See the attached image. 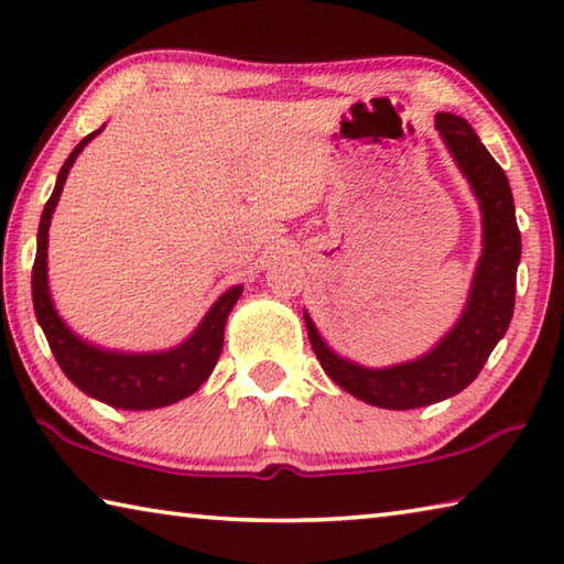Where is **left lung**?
<instances>
[{"instance_id":"obj_1","label":"left lung","mask_w":564,"mask_h":564,"mask_svg":"<svg viewBox=\"0 0 564 564\" xmlns=\"http://www.w3.org/2000/svg\"><path fill=\"white\" fill-rule=\"evenodd\" d=\"M435 129L453 151L482 208L485 248L463 318L427 356L395 368L370 370L338 358L305 316L311 348L323 370L350 395L388 410L423 408L465 390L505 336L514 311L520 228L514 221L508 176L465 119L455 113H437Z\"/></svg>"}]
</instances>
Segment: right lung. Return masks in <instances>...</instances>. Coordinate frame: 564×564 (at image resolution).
Masks as SVG:
<instances>
[{"label":"right lung","instance_id":"1","mask_svg":"<svg viewBox=\"0 0 564 564\" xmlns=\"http://www.w3.org/2000/svg\"><path fill=\"white\" fill-rule=\"evenodd\" d=\"M99 131H91L74 147L69 159L64 161L46 202L40 221V236H36V259L32 265V301L36 321L44 330L56 362L64 370V376L84 393L101 400V403L123 408V410H151L176 403V400L196 393L204 380L212 376L218 356L224 348V326L234 303L241 295V285L226 291L214 303V308L206 313L202 326L194 336L178 348L166 352H147V356H127V352H109L89 346L74 336L56 316L50 285H46V231H50L52 212L62 196V186L69 174V166L79 151L97 137Z\"/></svg>","mask_w":564,"mask_h":564}]
</instances>
